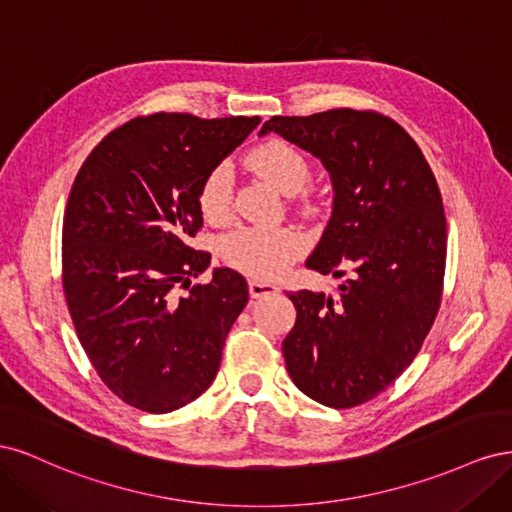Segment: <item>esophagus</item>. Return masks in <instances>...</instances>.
<instances>
[{
    "label": "esophagus",
    "mask_w": 512,
    "mask_h": 512,
    "mask_svg": "<svg viewBox=\"0 0 512 512\" xmlns=\"http://www.w3.org/2000/svg\"><path fill=\"white\" fill-rule=\"evenodd\" d=\"M247 288H250V297H252V299L269 297V294H277V292H280V288H277L275 284H271V282H260V280H250V284H247Z\"/></svg>",
    "instance_id": "1"
}]
</instances>
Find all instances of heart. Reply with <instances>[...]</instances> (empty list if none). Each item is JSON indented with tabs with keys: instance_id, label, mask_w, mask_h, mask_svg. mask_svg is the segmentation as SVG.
<instances>
[{
	"instance_id": "heart-1",
	"label": "heart",
	"mask_w": 512,
	"mask_h": 512,
	"mask_svg": "<svg viewBox=\"0 0 512 512\" xmlns=\"http://www.w3.org/2000/svg\"><path fill=\"white\" fill-rule=\"evenodd\" d=\"M247 168L265 179L277 192L297 194L309 181V164L303 153L282 138H269L256 145L245 158ZM232 200L230 168L220 164L203 179L198 205L207 220H224ZM303 250L297 230H260L239 228L224 237L220 252L230 267L256 277H271L284 271Z\"/></svg>"
}]
</instances>
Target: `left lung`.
Segmentation results:
<instances>
[{
	"instance_id": "left-lung-1",
	"label": "left lung",
	"mask_w": 512,
	"mask_h": 512,
	"mask_svg": "<svg viewBox=\"0 0 512 512\" xmlns=\"http://www.w3.org/2000/svg\"><path fill=\"white\" fill-rule=\"evenodd\" d=\"M316 156L333 183V213L305 267L346 277L337 297L299 290L282 352L292 382L329 408H354L393 384L442 301L446 218L438 181L412 136L374 111L333 108L271 117Z\"/></svg>"
}]
</instances>
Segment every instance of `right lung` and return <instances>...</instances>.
I'll use <instances>...</instances> for the list:
<instances>
[{
  "mask_svg": "<svg viewBox=\"0 0 512 512\" xmlns=\"http://www.w3.org/2000/svg\"><path fill=\"white\" fill-rule=\"evenodd\" d=\"M260 117H136L94 147L68 196L64 294L102 382L126 404L166 414L209 389L247 282L190 247L203 179ZM184 292L181 293L180 290Z\"/></svg>",
  "mask_w": 512,
  "mask_h": 512,
  "instance_id": "right-lung-1",
  "label": "right lung"
}]
</instances>
